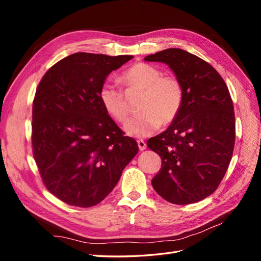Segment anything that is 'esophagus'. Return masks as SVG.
<instances>
[{"label": "esophagus", "instance_id": "34e87169", "mask_svg": "<svg viewBox=\"0 0 261 261\" xmlns=\"http://www.w3.org/2000/svg\"><path fill=\"white\" fill-rule=\"evenodd\" d=\"M137 144H138V147H139V150H141V151H144V150L147 148V145L145 141L143 139H139L137 140Z\"/></svg>", "mask_w": 261, "mask_h": 261}]
</instances>
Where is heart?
I'll use <instances>...</instances> for the list:
<instances>
[{"label": "heart", "instance_id": "b5f03b06", "mask_svg": "<svg viewBox=\"0 0 261 261\" xmlns=\"http://www.w3.org/2000/svg\"><path fill=\"white\" fill-rule=\"evenodd\" d=\"M127 90H144L136 116L124 126L129 136L147 137L161 125H169L177 117L184 102V90L174 76H163L161 70L146 63H137L121 76ZM99 100L113 120L123 123L128 115L124 93L112 84H105L99 90Z\"/></svg>", "mask_w": 261, "mask_h": 261}]
</instances>
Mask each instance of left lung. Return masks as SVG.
<instances>
[{
  "mask_svg": "<svg viewBox=\"0 0 261 261\" xmlns=\"http://www.w3.org/2000/svg\"><path fill=\"white\" fill-rule=\"evenodd\" d=\"M145 61L167 64L184 90L177 117L147 141L162 159L152 186L172 203L200 201L218 188L232 159L235 116L230 92L209 63L185 50L165 49Z\"/></svg>",
  "mask_w": 261,
  "mask_h": 261,
  "instance_id": "obj_1",
  "label": "left lung"
}]
</instances>
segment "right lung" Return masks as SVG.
Returning <instances> with one entry per match:
<instances>
[{
	"label": "right lung",
	"instance_id": "1",
	"mask_svg": "<svg viewBox=\"0 0 261 261\" xmlns=\"http://www.w3.org/2000/svg\"><path fill=\"white\" fill-rule=\"evenodd\" d=\"M133 55L78 52L54 64L33 105V149L48 191L70 206H96L112 192L138 152L102 108L108 75Z\"/></svg>",
	"mask_w": 261,
	"mask_h": 261
}]
</instances>
